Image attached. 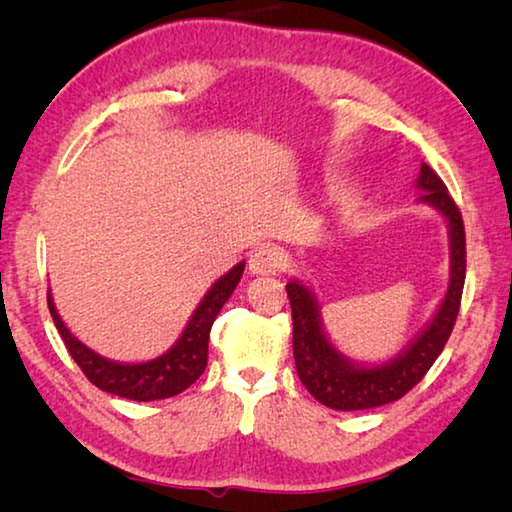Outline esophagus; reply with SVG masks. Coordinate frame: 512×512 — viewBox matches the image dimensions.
Wrapping results in <instances>:
<instances>
[{
	"label": "esophagus",
	"mask_w": 512,
	"mask_h": 512,
	"mask_svg": "<svg viewBox=\"0 0 512 512\" xmlns=\"http://www.w3.org/2000/svg\"><path fill=\"white\" fill-rule=\"evenodd\" d=\"M284 266H287V257H284L282 250L275 246H262L248 259L250 273L255 275H275L280 273Z\"/></svg>",
	"instance_id": "obj_1"
}]
</instances>
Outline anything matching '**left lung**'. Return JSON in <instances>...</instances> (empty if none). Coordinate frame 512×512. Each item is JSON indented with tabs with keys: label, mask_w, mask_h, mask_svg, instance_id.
I'll use <instances>...</instances> for the list:
<instances>
[{
	"label": "left lung",
	"mask_w": 512,
	"mask_h": 512,
	"mask_svg": "<svg viewBox=\"0 0 512 512\" xmlns=\"http://www.w3.org/2000/svg\"><path fill=\"white\" fill-rule=\"evenodd\" d=\"M415 187L420 201L445 216L449 228V287L431 323L415 336L406 350L379 366L354 363L334 348L320 323V309L305 284L291 280L287 296L293 316V359L307 391L320 404L336 411L375 409L404 397L443 352L452 334L465 284V228L454 198L427 162H422Z\"/></svg>",
	"instance_id": "8db88e82"
}]
</instances>
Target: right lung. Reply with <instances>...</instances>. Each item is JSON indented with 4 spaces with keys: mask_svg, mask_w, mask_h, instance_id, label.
<instances>
[{
    "mask_svg": "<svg viewBox=\"0 0 512 512\" xmlns=\"http://www.w3.org/2000/svg\"><path fill=\"white\" fill-rule=\"evenodd\" d=\"M244 266L246 262H239L223 277H219L212 284V289L203 296L201 305L196 307L180 339L173 343V348L160 354L158 359L144 363H119L101 357L65 327L51 293H47V305L54 325L67 345V352L72 354V359L79 363L83 375L94 386L110 395H119L135 402L167 400V397L183 393L185 388L192 386L203 375L207 366V343H210L212 323L232 296V291L237 289L241 275H244Z\"/></svg>",
    "mask_w": 512,
    "mask_h": 512,
    "instance_id": "obj_1",
    "label": "right lung"
}]
</instances>
